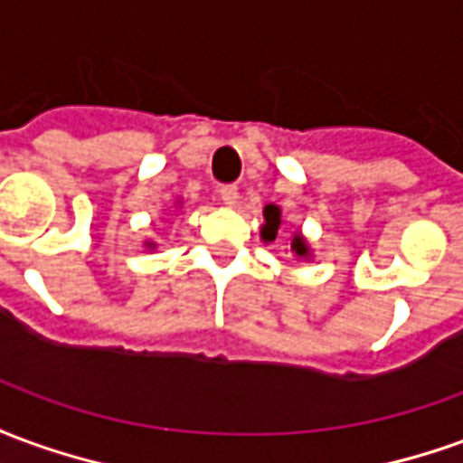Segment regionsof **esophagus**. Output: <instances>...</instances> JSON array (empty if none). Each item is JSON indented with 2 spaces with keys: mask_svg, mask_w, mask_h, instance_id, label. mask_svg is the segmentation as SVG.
<instances>
[{
  "mask_svg": "<svg viewBox=\"0 0 463 463\" xmlns=\"http://www.w3.org/2000/svg\"><path fill=\"white\" fill-rule=\"evenodd\" d=\"M218 195H221V201L225 205H235L238 203V188L235 185H221L218 188Z\"/></svg>",
  "mask_w": 463,
  "mask_h": 463,
  "instance_id": "obj_1",
  "label": "esophagus"
}]
</instances>
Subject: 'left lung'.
Wrapping results in <instances>:
<instances>
[{"label":"left lung","instance_id":"obj_1","mask_svg":"<svg viewBox=\"0 0 463 463\" xmlns=\"http://www.w3.org/2000/svg\"><path fill=\"white\" fill-rule=\"evenodd\" d=\"M262 218H265V222H262V228H260L262 242H275V238H278V235H282V211H280V205H275V203H268V205L262 208ZM290 250L295 252V255L305 258V260H307V258L312 255L310 242L305 241V235H302L300 231L292 232Z\"/></svg>","mask_w":463,"mask_h":463}]
</instances>
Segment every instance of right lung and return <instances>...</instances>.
<instances>
[{"label":"right lung","instance_id":"right-lung-1","mask_svg":"<svg viewBox=\"0 0 463 463\" xmlns=\"http://www.w3.org/2000/svg\"><path fill=\"white\" fill-rule=\"evenodd\" d=\"M181 203V201H178ZM146 248H156V242H151V241H146Z\"/></svg>","mask_w":463,"mask_h":463}]
</instances>
